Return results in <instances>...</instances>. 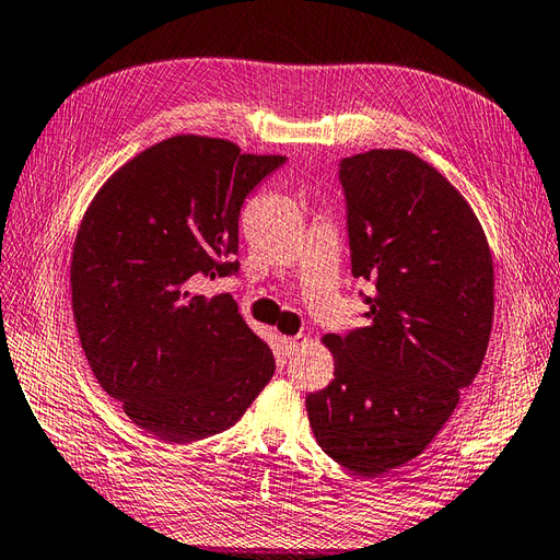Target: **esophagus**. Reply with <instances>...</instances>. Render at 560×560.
I'll return each mask as SVG.
<instances>
[{"instance_id": "esophagus-1", "label": "esophagus", "mask_w": 560, "mask_h": 560, "mask_svg": "<svg viewBox=\"0 0 560 560\" xmlns=\"http://www.w3.org/2000/svg\"><path fill=\"white\" fill-rule=\"evenodd\" d=\"M304 342H306V337H302V335H296V337H282V339H280V349H282L284 357H294V353L304 347Z\"/></svg>"}]
</instances>
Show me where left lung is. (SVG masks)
<instances>
[{
    "label": "left lung",
    "mask_w": 560,
    "mask_h": 560,
    "mask_svg": "<svg viewBox=\"0 0 560 560\" xmlns=\"http://www.w3.org/2000/svg\"><path fill=\"white\" fill-rule=\"evenodd\" d=\"M351 272L371 320L325 335L335 380L308 394L311 430L339 466L383 477L425 452L480 373L494 320L492 249L470 203L406 149L342 159Z\"/></svg>",
    "instance_id": "left-lung-1"
}]
</instances>
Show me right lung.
I'll return each instance as SVG.
<instances>
[{"label": "right lung", "instance_id": "1", "mask_svg": "<svg viewBox=\"0 0 560 560\" xmlns=\"http://www.w3.org/2000/svg\"><path fill=\"white\" fill-rule=\"evenodd\" d=\"M284 156L175 135L94 195L71 256V308L94 377L154 438L233 428L276 373L272 351L207 278L237 272L240 209Z\"/></svg>", "mask_w": 560, "mask_h": 560}]
</instances>
